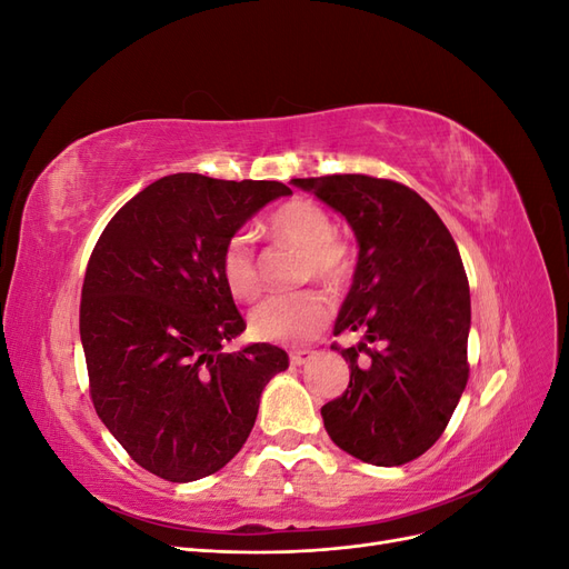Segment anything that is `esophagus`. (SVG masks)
Masks as SVG:
<instances>
[{
	"label": "esophagus",
	"instance_id": "34e87169",
	"mask_svg": "<svg viewBox=\"0 0 569 569\" xmlns=\"http://www.w3.org/2000/svg\"><path fill=\"white\" fill-rule=\"evenodd\" d=\"M311 358H313V351H308V349H299V351H291L289 353L291 366H306Z\"/></svg>",
	"mask_w": 569,
	"mask_h": 569
}]
</instances>
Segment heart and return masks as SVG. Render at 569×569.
<instances>
[{
	"label": "heart",
	"instance_id": "obj_1",
	"mask_svg": "<svg viewBox=\"0 0 569 569\" xmlns=\"http://www.w3.org/2000/svg\"><path fill=\"white\" fill-rule=\"evenodd\" d=\"M268 230L282 242L295 244L303 251V278H313L325 287L337 289L349 280L351 253L341 239L335 237L332 216L313 199L297 197L280 209H274ZM220 280L230 295L239 301H251L261 291L258 258L251 237L234 232L228 237L220 251ZM327 318L330 303L320 291H297V295L268 297L249 313V332L258 341L301 343L318 335Z\"/></svg>",
	"mask_w": 569,
	"mask_h": 569
}]
</instances>
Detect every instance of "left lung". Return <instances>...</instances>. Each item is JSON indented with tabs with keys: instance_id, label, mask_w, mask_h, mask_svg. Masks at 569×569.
Returning <instances> with one entry per match:
<instances>
[{
	"instance_id": "obj_1",
	"label": "left lung",
	"mask_w": 569,
	"mask_h": 569,
	"mask_svg": "<svg viewBox=\"0 0 569 569\" xmlns=\"http://www.w3.org/2000/svg\"><path fill=\"white\" fill-rule=\"evenodd\" d=\"M347 218L358 242L353 284L335 335L351 380L320 408L327 435L349 456L393 468L443 435L468 385L470 284L437 211L410 187L370 176L297 178Z\"/></svg>"
}]
</instances>
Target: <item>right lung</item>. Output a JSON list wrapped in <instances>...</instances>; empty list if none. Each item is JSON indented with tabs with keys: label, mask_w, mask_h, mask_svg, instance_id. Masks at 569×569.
<instances>
[{
	"label": "right lung",
	"mask_w": 569,
	"mask_h": 569,
	"mask_svg": "<svg viewBox=\"0 0 569 569\" xmlns=\"http://www.w3.org/2000/svg\"><path fill=\"white\" fill-rule=\"evenodd\" d=\"M291 189L274 180L166 176L101 232L82 282L80 339L97 416L144 470L168 481L218 472L242 449L270 377V343L226 353L247 330L220 280L228 237Z\"/></svg>",
	"instance_id": "right-lung-1"
}]
</instances>
